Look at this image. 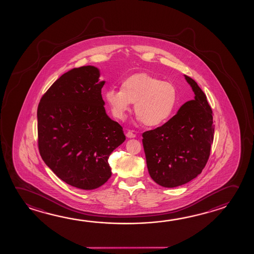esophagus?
<instances>
[{
    "label": "esophagus",
    "instance_id": "obj_1",
    "mask_svg": "<svg viewBox=\"0 0 254 254\" xmlns=\"http://www.w3.org/2000/svg\"><path fill=\"white\" fill-rule=\"evenodd\" d=\"M126 137H128V138H134V137H136V134L131 131V130H128L127 133H126Z\"/></svg>",
    "mask_w": 254,
    "mask_h": 254
}]
</instances>
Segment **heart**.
Masks as SVG:
<instances>
[{
	"label": "heart",
	"instance_id": "1",
	"mask_svg": "<svg viewBox=\"0 0 254 254\" xmlns=\"http://www.w3.org/2000/svg\"><path fill=\"white\" fill-rule=\"evenodd\" d=\"M104 99L114 117L125 120L134 104L137 121L159 127L172 117L177 104V91L169 82L146 73H137L121 82L120 90L109 89Z\"/></svg>",
	"mask_w": 254,
	"mask_h": 254
}]
</instances>
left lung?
<instances>
[{
	"label": "left lung",
	"instance_id": "obj_1",
	"mask_svg": "<svg viewBox=\"0 0 254 254\" xmlns=\"http://www.w3.org/2000/svg\"><path fill=\"white\" fill-rule=\"evenodd\" d=\"M193 100L182 106L165 125L143 133L150 177L159 186H183L201 173L209 158L214 125L212 109L197 83L184 75Z\"/></svg>",
	"mask_w": 254,
	"mask_h": 254
}]
</instances>
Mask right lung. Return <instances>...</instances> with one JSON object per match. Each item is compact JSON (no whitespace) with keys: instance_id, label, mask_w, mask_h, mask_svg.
<instances>
[{"instance_id":"add662e5","label":"right lung","mask_w":254,"mask_h":254,"mask_svg":"<svg viewBox=\"0 0 254 254\" xmlns=\"http://www.w3.org/2000/svg\"><path fill=\"white\" fill-rule=\"evenodd\" d=\"M100 69L75 68L57 79L38 107L39 149L61 180L82 190L103 186L112 172L109 155L122 145L121 125L108 116Z\"/></svg>"}]
</instances>
